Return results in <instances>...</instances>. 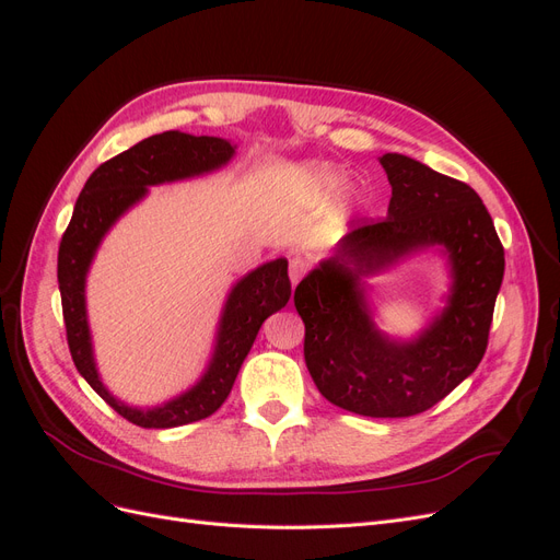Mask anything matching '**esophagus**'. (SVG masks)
<instances>
[{
    "label": "esophagus",
    "instance_id": "34e87169",
    "mask_svg": "<svg viewBox=\"0 0 560 560\" xmlns=\"http://www.w3.org/2000/svg\"><path fill=\"white\" fill-rule=\"evenodd\" d=\"M308 268H311V264L303 259V257H292L290 259V278H292V282L296 284L303 276L308 273Z\"/></svg>",
    "mask_w": 560,
    "mask_h": 560
}]
</instances>
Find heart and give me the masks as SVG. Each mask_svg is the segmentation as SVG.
Here are the masks:
<instances>
[{
  "label": "heart",
  "mask_w": 560,
  "mask_h": 560,
  "mask_svg": "<svg viewBox=\"0 0 560 560\" xmlns=\"http://www.w3.org/2000/svg\"><path fill=\"white\" fill-rule=\"evenodd\" d=\"M308 182L315 191L319 194H331L338 189V184H341V177L338 173L329 171V167H311L308 171Z\"/></svg>",
  "instance_id": "b5f03b06"
}]
</instances>
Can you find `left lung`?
<instances>
[{"label":"left lung","mask_w":560,"mask_h":560,"mask_svg":"<svg viewBox=\"0 0 560 560\" xmlns=\"http://www.w3.org/2000/svg\"><path fill=\"white\" fill-rule=\"evenodd\" d=\"M381 165L393 186L387 217L358 219L334 257L299 282L294 306L306 325L303 358L322 397L350 413L409 418L432 409L479 366L504 247L469 184L401 154H385ZM428 244L450 249V308L413 345H393L368 319L357 280Z\"/></svg>","instance_id":"8db88e82"}]
</instances>
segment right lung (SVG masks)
Wrapping results in <instances>:
<instances>
[{"instance_id":"add662e5","label":"right lung","mask_w":560,"mask_h":560,"mask_svg":"<svg viewBox=\"0 0 560 560\" xmlns=\"http://www.w3.org/2000/svg\"><path fill=\"white\" fill-rule=\"evenodd\" d=\"M233 151L231 142L208 138V135L196 138V135L177 130L151 135V138L97 167L83 184L74 214L62 233L58 249V284L67 346H70L79 374L118 416L130 420L132 425L165 430L189 425V422L212 416L226 401L264 319L284 308V303L292 296L287 259H276L252 270L247 278L233 287L226 301L208 374L189 393L159 406V409H130V406L116 401L97 378L83 284H86V270L100 241L116 219L147 194V186L210 173L214 167L224 165L233 156Z\"/></svg>"}]
</instances>
